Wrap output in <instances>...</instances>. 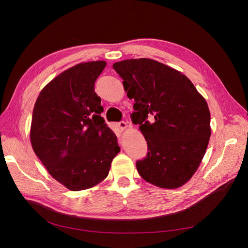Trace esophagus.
<instances>
[{
    "instance_id": "1",
    "label": "esophagus",
    "mask_w": 248,
    "mask_h": 248,
    "mask_svg": "<svg viewBox=\"0 0 248 248\" xmlns=\"http://www.w3.org/2000/svg\"><path fill=\"white\" fill-rule=\"evenodd\" d=\"M118 124H119V127H120L121 129H123V130L127 127V123H125V122H124V121L120 122Z\"/></svg>"
}]
</instances>
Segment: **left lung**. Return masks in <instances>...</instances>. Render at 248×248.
<instances>
[{"label": "left lung", "mask_w": 248, "mask_h": 248, "mask_svg": "<svg viewBox=\"0 0 248 248\" xmlns=\"http://www.w3.org/2000/svg\"><path fill=\"white\" fill-rule=\"evenodd\" d=\"M112 68L134 100L131 122L147 141L145 158L137 161L140 175L157 187H181L197 171L210 140L206 100L185 75L158 61L125 59Z\"/></svg>", "instance_id": "obj_1"}]
</instances>
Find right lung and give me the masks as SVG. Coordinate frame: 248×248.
I'll use <instances>...</instances> for the list:
<instances>
[{"label":"right lung","instance_id":"obj_1","mask_svg":"<svg viewBox=\"0 0 248 248\" xmlns=\"http://www.w3.org/2000/svg\"><path fill=\"white\" fill-rule=\"evenodd\" d=\"M105 61L75 65L44 87L31 127L34 153L49 174L71 191L92 188L108 176L121 148L101 117L95 82Z\"/></svg>","mask_w":248,"mask_h":248}]
</instances>
